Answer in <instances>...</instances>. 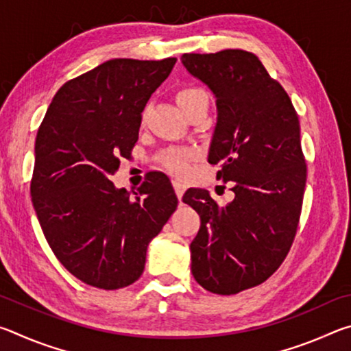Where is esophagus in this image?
Segmentation results:
<instances>
[{
  "instance_id": "34e87169",
  "label": "esophagus",
  "mask_w": 351,
  "mask_h": 351,
  "mask_svg": "<svg viewBox=\"0 0 351 351\" xmlns=\"http://www.w3.org/2000/svg\"><path fill=\"white\" fill-rule=\"evenodd\" d=\"M173 189H175V193H176L178 199H181L187 187H186V184L181 182V181H173Z\"/></svg>"
}]
</instances>
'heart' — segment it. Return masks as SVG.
<instances>
[{
  "mask_svg": "<svg viewBox=\"0 0 351 351\" xmlns=\"http://www.w3.org/2000/svg\"><path fill=\"white\" fill-rule=\"evenodd\" d=\"M176 102L181 106L184 114H187L190 110L201 104L209 105V97L199 88H184L176 93ZM193 156L195 152L192 150H169L162 156V162L175 175H186L189 171L190 158Z\"/></svg>",
  "mask_w": 351,
  "mask_h": 351,
  "instance_id": "obj_1",
  "label": "heart"
}]
</instances>
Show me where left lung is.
<instances>
[{
    "instance_id": "left-lung-1",
    "label": "left lung",
    "mask_w": 351,
    "mask_h": 351,
    "mask_svg": "<svg viewBox=\"0 0 351 351\" xmlns=\"http://www.w3.org/2000/svg\"><path fill=\"white\" fill-rule=\"evenodd\" d=\"M181 62L217 99L207 161L221 165L217 178L232 181L235 193L228 206L203 189L184 193L201 218L192 274L213 294H237L274 274L293 245L306 182L299 117L252 52L184 54Z\"/></svg>"
}]
</instances>
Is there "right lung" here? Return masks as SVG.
<instances>
[{
  "instance_id": "obj_1",
  "label": "right lung",
  "mask_w": 351,
  "mask_h": 351,
  "mask_svg": "<svg viewBox=\"0 0 351 351\" xmlns=\"http://www.w3.org/2000/svg\"><path fill=\"white\" fill-rule=\"evenodd\" d=\"M176 63L112 58L57 91L35 139L31 197L58 261L83 283L119 289L145 268L147 247L178 198L153 173L130 197L110 178L132 156L142 111Z\"/></svg>"
}]
</instances>
